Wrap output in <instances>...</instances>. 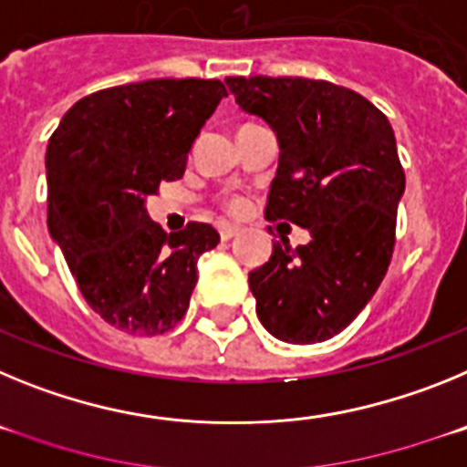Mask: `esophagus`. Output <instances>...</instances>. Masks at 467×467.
I'll return each instance as SVG.
<instances>
[{
    "instance_id": "obj_1",
    "label": "esophagus",
    "mask_w": 467,
    "mask_h": 467,
    "mask_svg": "<svg viewBox=\"0 0 467 467\" xmlns=\"http://www.w3.org/2000/svg\"><path fill=\"white\" fill-rule=\"evenodd\" d=\"M238 234H241V226H236V224H222L220 226L222 241H229V238L238 236Z\"/></svg>"
}]
</instances>
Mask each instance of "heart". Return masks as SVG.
Masks as SVG:
<instances>
[{"label":"heart","instance_id":"b5f03b06","mask_svg":"<svg viewBox=\"0 0 467 467\" xmlns=\"http://www.w3.org/2000/svg\"><path fill=\"white\" fill-rule=\"evenodd\" d=\"M245 208H247L245 198L236 196V198H231V201H229V210H231V213H243V210H245Z\"/></svg>","mask_w":467,"mask_h":467}]
</instances>
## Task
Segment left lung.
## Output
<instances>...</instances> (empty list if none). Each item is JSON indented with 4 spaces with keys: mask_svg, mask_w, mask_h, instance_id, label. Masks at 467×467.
Returning <instances> with one entry per match:
<instances>
[{
    "mask_svg": "<svg viewBox=\"0 0 467 467\" xmlns=\"http://www.w3.org/2000/svg\"><path fill=\"white\" fill-rule=\"evenodd\" d=\"M241 109L278 135L266 220L311 243L250 271L257 316L275 339L320 344L348 327L393 257L404 171L386 114L356 90L304 77H226Z\"/></svg>",
    "mask_w": 467,
    "mask_h": 467,
    "instance_id": "left-lung-1",
    "label": "left lung"
}]
</instances>
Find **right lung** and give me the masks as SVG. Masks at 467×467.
<instances>
[{
    "instance_id": "1",
    "label": "right lung",
    "mask_w": 467,
    "mask_h": 467,
    "mask_svg": "<svg viewBox=\"0 0 467 467\" xmlns=\"http://www.w3.org/2000/svg\"><path fill=\"white\" fill-rule=\"evenodd\" d=\"M220 79H150L102 88L69 107L47 150L48 231L81 295L105 323L154 337L189 308L198 257L217 229L189 222L166 234L144 198L184 175Z\"/></svg>"
}]
</instances>
